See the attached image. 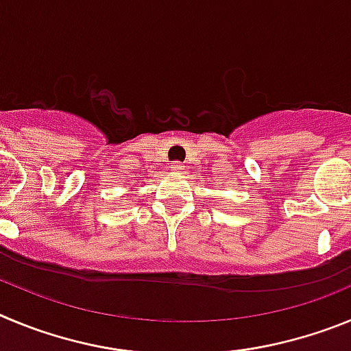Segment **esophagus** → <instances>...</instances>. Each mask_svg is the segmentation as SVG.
I'll list each match as a JSON object with an SVG mask.
<instances>
[{"label":"esophagus","instance_id":"34e87169","mask_svg":"<svg viewBox=\"0 0 351 351\" xmlns=\"http://www.w3.org/2000/svg\"><path fill=\"white\" fill-rule=\"evenodd\" d=\"M169 168H171L173 171H180V169H182L183 166H182V164H180V162H176V160H175V162H171V166H169Z\"/></svg>","mask_w":351,"mask_h":351}]
</instances>
